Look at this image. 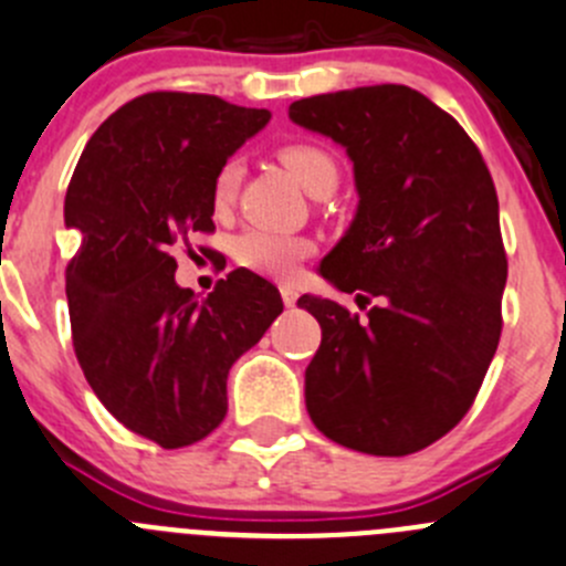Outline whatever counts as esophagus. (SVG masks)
<instances>
[{"instance_id":"obj_1","label":"esophagus","mask_w":566,"mask_h":566,"mask_svg":"<svg viewBox=\"0 0 566 566\" xmlns=\"http://www.w3.org/2000/svg\"><path fill=\"white\" fill-rule=\"evenodd\" d=\"M280 297H283V303H286L289 308H292V305L297 303L300 294H297V289H294V286H280Z\"/></svg>"}]
</instances>
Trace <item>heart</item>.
Segmentation results:
<instances>
[{
    "label": "heart",
    "instance_id": "1",
    "mask_svg": "<svg viewBox=\"0 0 566 566\" xmlns=\"http://www.w3.org/2000/svg\"><path fill=\"white\" fill-rule=\"evenodd\" d=\"M280 158L308 193L322 191L327 186L336 188L338 166L327 149L316 147V144H289L280 149ZM241 175H244V166L239 158L222 160V166L217 169L211 182V199L219 211L233 206V199L239 197ZM230 252H233V261L250 272L292 280L305 258L314 255V241L305 235H289L266 228H247L235 235Z\"/></svg>",
    "mask_w": 566,
    "mask_h": 566
}]
</instances>
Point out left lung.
<instances>
[{"instance_id":"obj_1","label":"left lung","mask_w":566,"mask_h":566,"mask_svg":"<svg viewBox=\"0 0 566 566\" xmlns=\"http://www.w3.org/2000/svg\"><path fill=\"white\" fill-rule=\"evenodd\" d=\"M294 125L347 149L353 224L319 263L367 319L303 294L322 344L305 406L336 444L408 455L453 430L475 402L503 331L509 261L481 149L450 113L408 85L308 96Z\"/></svg>"}]
</instances>
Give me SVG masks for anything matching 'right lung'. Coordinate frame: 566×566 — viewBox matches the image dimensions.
Listing matches in <instances>:
<instances>
[{
  "label": "right lung",
  "mask_w": 566,
  "mask_h": 566,
  "mask_svg": "<svg viewBox=\"0 0 566 566\" xmlns=\"http://www.w3.org/2000/svg\"><path fill=\"white\" fill-rule=\"evenodd\" d=\"M269 111L211 94L153 91L105 118L66 191L80 250L66 266L74 353L102 406L166 450L228 413V373L283 311L277 289L233 269L206 300L175 283L171 247L213 230L222 160Z\"/></svg>",
  "instance_id": "obj_1"
}]
</instances>
